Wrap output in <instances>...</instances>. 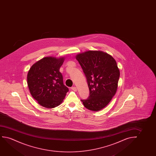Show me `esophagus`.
Wrapping results in <instances>:
<instances>
[{
	"instance_id": "1",
	"label": "esophagus",
	"mask_w": 156,
	"mask_h": 156,
	"mask_svg": "<svg viewBox=\"0 0 156 156\" xmlns=\"http://www.w3.org/2000/svg\"><path fill=\"white\" fill-rule=\"evenodd\" d=\"M71 89H72L73 91H75V92H77V88L76 87H75V86H74V87H72Z\"/></svg>"
}]
</instances>
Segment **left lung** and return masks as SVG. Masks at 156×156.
Returning <instances> with one entry per match:
<instances>
[{"mask_svg":"<svg viewBox=\"0 0 156 156\" xmlns=\"http://www.w3.org/2000/svg\"><path fill=\"white\" fill-rule=\"evenodd\" d=\"M85 75L90 96L82 100L84 107L98 111L109 104L115 95L120 71L115 58L101 51H88L76 56Z\"/></svg>","mask_w":156,"mask_h":156,"instance_id":"1","label":"left lung"}]
</instances>
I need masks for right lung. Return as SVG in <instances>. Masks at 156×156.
<instances>
[{"label": "right lung", "instance_id": "add662e5", "mask_svg": "<svg viewBox=\"0 0 156 156\" xmlns=\"http://www.w3.org/2000/svg\"><path fill=\"white\" fill-rule=\"evenodd\" d=\"M64 59V57H45L33 64L28 71L30 93L42 107L49 109L58 107L69 91L60 72Z\"/></svg>", "mask_w": 156, "mask_h": 156}]
</instances>
